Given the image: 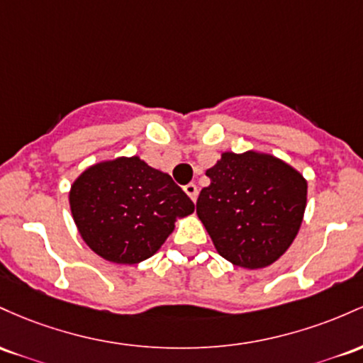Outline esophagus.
Segmentation results:
<instances>
[{
	"instance_id": "34e87169",
	"label": "esophagus",
	"mask_w": 363,
	"mask_h": 363,
	"mask_svg": "<svg viewBox=\"0 0 363 363\" xmlns=\"http://www.w3.org/2000/svg\"><path fill=\"white\" fill-rule=\"evenodd\" d=\"M183 190H185V194L189 195V197L192 199L194 202L197 201L199 190H197V185H195V183H189V185H185V186H183Z\"/></svg>"
}]
</instances>
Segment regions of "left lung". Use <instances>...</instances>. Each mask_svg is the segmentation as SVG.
I'll return each instance as SVG.
<instances>
[{
	"label": "left lung",
	"instance_id": "8db88e82",
	"mask_svg": "<svg viewBox=\"0 0 363 363\" xmlns=\"http://www.w3.org/2000/svg\"><path fill=\"white\" fill-rule=\"evenodd\" d=\"M211 185L197 216L216 250L231 264L262 269L291 245L307 206V180L271 154L223 152L206 171Z\"/></svg>",
	"mask_w": 363,
	"mask_h": 363
}]
</instances>
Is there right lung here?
Returning <instances> with one entry per match:
<instances>
[{
	"label": "right lung",
	"mask_w": 363,
	"mask_h": 363,
	"mask_svg": "<svg viewBox=\"0 0 363 363\" xmlns=\"http://www.w3.org/2000/svg\"><path fill=\"white\" fill-rule=\"evenodd\" d=\"M70 209L84 242L115 264L152 257L195 206L168 173L138 156L91 166L73 182Z\"/></svg>",
	"instance_id": "add662e5"
}]
</instances>
